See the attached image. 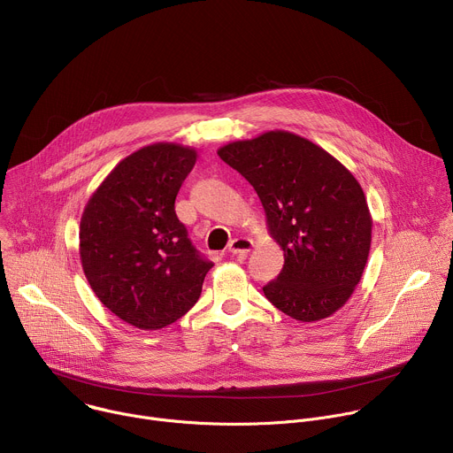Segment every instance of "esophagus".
Listing matches in <instances>:
<instances>
[{
  "instance_id": "esophagus-1",
  "label": "esophagus",
  "mask_w": 453,
  "mask_h": 453,
  "mask_svg": "<svg viewBox=\"0 0 453 453\" xmlns=\"http://www.w3.org/2000/svg\"><path fill=\"white\" fill-rule=\"evenodd\" d=\"M254 242L249 238H234L229 243V252L234 256H245L252 249Z\"/></svg>"
}]
</instances>
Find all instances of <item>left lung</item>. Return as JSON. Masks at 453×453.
I'll use <instances>...</instances> for the list:
<instances>
[{
  "mask_svg": "<svg viewBox=\"0 0 453 453\" xmlns=\"http://www.w3.org/2000/svg\"><path fill=\"white\" fill-rule=\"evenodd\" d=\"M219 156L250 182L285 252L265 297L303 322L335 313L358 285L371 247L358 180L325 149L287 131L229 143Z\"/></svg>",
  "mask_w": 453,
  "mask_h": 453,
  "instance_id": "obj_1",
  "label": "left lung"
}]
</instances>
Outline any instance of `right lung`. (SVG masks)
<instances>
[{
  "instance_id": "right-lung-1",
  "label": "right lung",
  "mask_w": 453,
  "mask_h": 453,
  "mask_svg": "<svg viewBox=\"0 0 453 453\" xmlns=\"http://www.w3.org/2000/svg\"><path fill=\"white\" fill-rule=\"evenodd\" d=\"M197 152L154 143L119 161L81 220L84 274L105 308L140 330H159L197 303L210 260L175 215Z\"/></svg>"
}]
</instances>
